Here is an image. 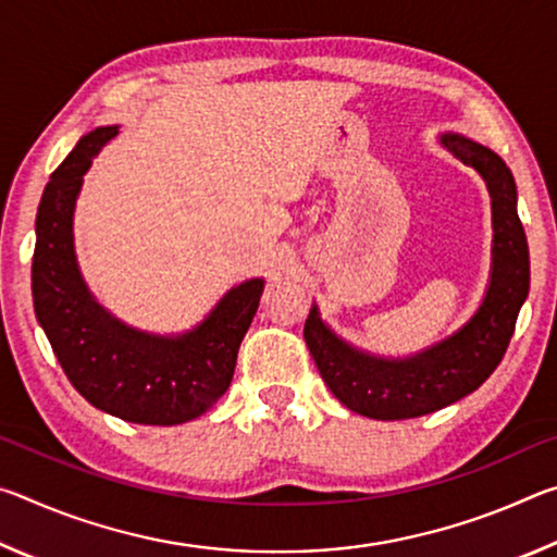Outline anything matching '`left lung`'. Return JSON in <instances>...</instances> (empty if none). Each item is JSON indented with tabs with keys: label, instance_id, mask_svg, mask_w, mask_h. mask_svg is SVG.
<instances>
[{
	"label": "left lung",
	"instance_id": "8db88e82",
	"mask_svg": "<svg viewBox=\"0 0 557 557\" xmlns=\"http://www.w3.org/2000/svg\"><path fill=\"white\" fill-rule=\"evenodd\" d=\"M440 143L482 174L492 196V280L476 314L459 332L408 358L354 348L319 319L317 307L305 322V342L329 391L348 410L373 420L420 418L474 393L502 363L531 285L511 169L492 149L461 135H442Z\"/></svg>",
	"mask_w": 557,
	"mask_h": 557
}]
</instances>
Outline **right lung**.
Returning a JSON list of instances; mask_svg holds the SVG:
<instances>
[{
  "mask_svg": "<svg viewBox=\"0 0 557 557\" xmlns=\"http://www.w3.org/2000/svg\"><path fill=\"white\" fill-rule=\"evenodd\" d=\"M115 135L117 125L83 135L44 188L32 262L36 319L90 405L137 425H182L228 391L265 282L245 280L228 289L199 326L178 336L139 332L100 307L75 260L73 211L83 174Z\"/></svg>",
  "mask_w": 557,
  "mask_h": 557,
  "instance_id": "add662e5",
  "label": "right lung"
}]
</instances>
